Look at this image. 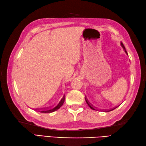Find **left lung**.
Segmentation results:
<instances>
[{"instance_id":"obj_1","label":"left lung","mask_w":146,"mask_h":146,"mask_svg":"<svg viewBox=\"0 0 146 146\" xmlns=\"http://www.w3.org/2000/svg\"><path fill=\"white\" fill-rule=\"evenodd\" d=\"M121 46H122V47H123V49L124 50V51H125V52H126L127 54V52H126V48H125V47H124V45H123V43H121ZM85 100H86V103L88 104V106L91 108V109H92L93 110H96V109H95V108H93V105L92 104H91L90 102H89V101H88V100L86 99V98H85ZM115 108H113V109H111V110H109V111H113V110H114L115 109ZM97 111V110H96ZM108 111H107V112H108Z\"/></svg>"}]
</instances>
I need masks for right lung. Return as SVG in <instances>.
I'll return each mask as SVG.
<instances>
[{"label": "right lung", "mask_w": 146, "mask_h": 146, "mask_svg": "<svg viewBox=\"0 0 146 146\" xmlns=\"http://www.w3.org/2000/svg\"><path fill=\"white\" fill-rule=\"evenodd\" d=\"M64 101H65V95L63 96V97L62 98V100H60V102L58 103V104H56L55 106L53 107L52 108H50V109H42L41 110H38V112H40V113H52V112H54L58 110L59 108L63 105Z\"/></svg>", "instance_id": "right-lung-1"}]
</instances>
